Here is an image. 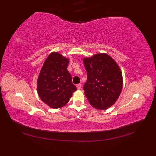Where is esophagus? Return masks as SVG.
<instances>
[{"label": "esophagus", "instance_id": "34e87169", "mask_svg": "<svg viewBox=\"0 0 156 156\" xmlns=\"http://www.w3.org/2000/svg\"><path fill=\"white\" fill-rule=\"evenodd\" d=\"M77 89L78 90H80L81 88V84H77Z\"/></svg>", "mask_w": 156, "mask_h": 156}]
</instances>
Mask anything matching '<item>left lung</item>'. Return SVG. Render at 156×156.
<instances>
[{"label": "left lung", "instance_id": "obj_1", "mask_svg": "<svg viewBox=\"0 0 156 156\" xmlns=\"http://www.w3.org/2000/svg\"><path fill=\"white\" fill-rule=\"evenodd\" d=\"M87 81L83 89L93 107L105 110L119 98L123 87V77L115 60L106 53L96 54L84 58Z\"/></svg>", "mask_w": 156, "mask_h": 156}]
</instances>
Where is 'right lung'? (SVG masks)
<instances>
[{"instance_id": "add662e5", "label": "right lung", "mask_w": 156, "mask_h": 156, "mask_svg": "<svg viewBox=\"0 0 156 156\" xmlns=\"http://www.w3.org/2000/svg\"><path fill=\"white\" fill-rule=\"evenodd\" d=\"M69 59L53 52L46 58L37 81L41 100L53 108L62 107L70 100L77 88L67 69Z\"/></svg>"}]
</instances>
